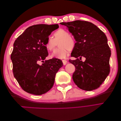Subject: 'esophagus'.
Here are the masks:
<instances>
[{"label": "esophagus", "instance_id": "obj_1", "mask_svg": "<svg viewBox=\"0 0 121 121\" xmlns=\"http://www.w3.org/2000/svg\"><path fill=\"white\" fill-rule=\"evenodd\" d=\"M62 62H63V65H66L67 63H68V62L66 60H62Z\"/></svg>", "mask_w": 121, "mask_h": 121}]
</instances>
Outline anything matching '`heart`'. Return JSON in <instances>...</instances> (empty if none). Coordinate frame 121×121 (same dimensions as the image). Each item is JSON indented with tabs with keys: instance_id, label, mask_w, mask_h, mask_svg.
<instances>
[{
	"instance_id": "b5f03b06",
	"label": "heart",
	"mask_w": 121,
	"mask_h": 121,
	"mask_svg": "<svg viewBox=\"0 0 121 121\" xmlns=\"http://www.w3.org/2000/svg\"><path fill=\"white\" fill-rule=\"evenodd\" d=\"M54 39L49 37L47 39L45 46L49 51H52L56 45V43H58V47L53 51L50 55L51 58L64 59L68 56L69 50L72 51L76 45L74 39L70 35L68 31L64 29H59L53 33Z\"/></svg>"
}]
</instances>
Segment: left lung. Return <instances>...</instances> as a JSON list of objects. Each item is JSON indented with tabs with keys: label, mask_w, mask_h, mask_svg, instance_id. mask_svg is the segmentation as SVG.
Listing matches in <instances>:
<instances>
[{
	"label": "left lung",
	"mask_w": 121,
	"mask_h": 121,
	"mask_svg": "<svg viewBox=\"0 0 121 121\" xmlns=\"http://www.w3.org/2000/svg\"><path fill=\"white\" fill-rule=\"evenodd\" d=\"M68 28L76 41L71 53L75 60H69L76 70L74 82L82 90L90 91L99 87L110 72L111 50L106 35L93 23L76 20L61 22ZM83 56L85 62L80 60Z\"/></svg>",
	"instance_id": "obj_1"
}]
</instances>
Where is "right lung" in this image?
<instances>
[{
    "label": "right lung",
    "mask_w": 121,
    "mask_h": 121,
    "mask_svg": "<svg viewBox=\"0 0 121 121\" xmlns=\"http://www.w3.org/2000/svg\"><path fill=\"white\" fill-rule=\"evenodd\" d=\"M55 25H34L26 29L13 44L11 55L14 77L26 92L36 95H42L52 87L55 76L63 66L60 59L45 60L48 55L45 44ZM41 61L43 63L39 64Z\"/></svg>",
    "instance_id": "1"
}]
</instances>
